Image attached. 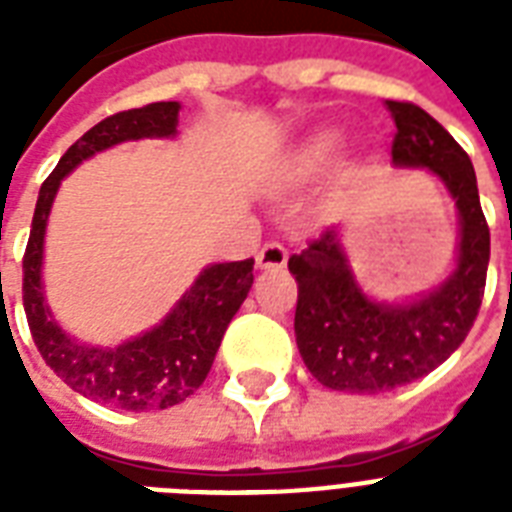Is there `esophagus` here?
Returning <instances> with one entry per match:
<instances>
[{"label":"esophagus","instance_id":"1","mask_svg":"<svg viewBox=\"0 0 512 512\" xmlns=\"http://www.w3.org/2000/svg\"><path fill=\"white\" fill-rule=\"evenodd\" d=\"M289 260V252L281 244H265L260 252H257V268L260 271H281Z\"/></svg>","mask_w":512,"mask_h":512}]
</instances>
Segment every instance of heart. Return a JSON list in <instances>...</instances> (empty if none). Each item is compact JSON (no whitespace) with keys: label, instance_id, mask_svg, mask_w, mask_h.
Instances as JSON below:
<instances>
[{"label":"heart","instance_id":"1","mask_svg":"<svg viewBox=\"0 0 512 512\" xmlns=\"http://www.w3.org/2000/svg\"><path fill=\"white\" fill-rule=\"evenodd\" d=\"M337 146H340V135L335 130L311 132L289 156V175L295 180H311L321 175L332 162Z\"/></svg>","mask_w":512,"mask_h":512}]
</instances>
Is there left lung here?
Segmentation results:
<instances>
[{"instance_id":"obj_1","label":"left lung","mask_w":512,"mask_h":512,"mask_svg":"<svg viewBox=\"0 0 512 512\" xmlns=\"http://www.w3.org/2000/svg\"><path fill=\"white\" fill-rule=\"evenodd\" d=\"M393 122V167L428 170L457 207L460 239L452 273L409 300H374L350 268L337 228L300 255L295 276V337L308 372L332 390L374 396L401 388L441 366L468 337L481 308L489 268V225L481 212L470 156L414 103L385 100Z\"/></svg>"}]
</instances>
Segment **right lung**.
Instances as JSON below:
<instances>
[{
  "mask_svg": "<svg viewBox=\"0 0 512 512\" xmlns=\"http://www.w3.org/2000/svg\"><path fill=\"white\" fill-rule=\"evenodd\" d=\"M177 114V100L151 103L108 116L84 132L42 183L23 255V308L47 366L76 393L124 412L170 409L199 390L225 329L252 289L255 260L207 265L156 327L116 348H103L71 337L52 316L42 281L44 233L63 177L90 156L127 140L175 138Z\"/></svg>",
  "mask_w": 512,
  "mask_h": 512,
  "instance_id": "obj_1",
  "label": "right lung"
}]
</instances>
